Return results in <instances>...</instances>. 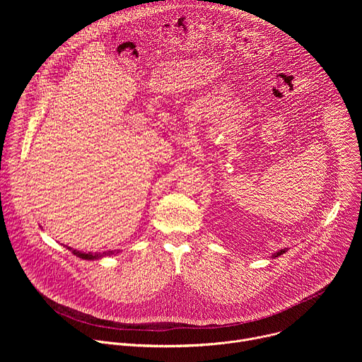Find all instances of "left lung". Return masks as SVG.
<instances>
[{
	"mask_svg": "<svg viewBox=\"0 0 362 362\" xmlns=\"http://www.w3.org/2000/svg\"><path fill=\"white\" fill-rule=\"evenodd\" d=\"M282 253H285V249H282V250H279V252H276L275 255H274V257H278V256H281Z\"/></svg>",
	"mask_w": 362,
	"mask_h": 362,
	"instance_id": "obj_1",
	"label": "left lung"
}]
</instances>
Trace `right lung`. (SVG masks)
<instances>
[{
	"label": "right lung",
	"mask_w": 362,
	"mask_h": 362,
	"mask_svg": "<svg viewBox=\"0 0 362 362\" xmlns=\"http://www.w3.org/2000/svg\"><path fill=\"white\" fill-rule=\"evenodd\" d=\"M71 250V247H69ZM119 252V250H117ZM116 250H107V252H103V253H84V252H80V250H73L74 255H77L78 257H81V259H98V257H103V256H110L113 253H117Z\"/></svg>",
	"instance_id": "right-lung-1"
}]
</instances>
